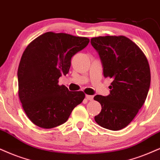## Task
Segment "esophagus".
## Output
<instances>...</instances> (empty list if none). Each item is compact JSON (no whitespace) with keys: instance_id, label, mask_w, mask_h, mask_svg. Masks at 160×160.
<instances>
[{"instance_id":"esophagus-1","label":"esophagus","mask_w":160,"mask_h":160,"mask_svg":"<svg viewBox=\"0 0 160 160\" xmlns=\"http://www.w3.org/2000/svg\"><path fill=\"white\" fill-rule=\"evenodd\" d=\"M86 98L88 100H90V101H92L93 99V96H90V95H86Z\"/></svg>"}]
</instances>
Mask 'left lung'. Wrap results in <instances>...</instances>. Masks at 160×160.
Wrapping results in <instances>:
<instances>
[{"label":"left lung","instance_id":"8db88e82","mask_svg":"<svg viewBox=\"0 0 160 160\" xmlns=\"http://www.w3.org/2000/svg\"><path fill=\"white\" fill-rule=\"evenodd\" d=\"M97 51L105 78L113 82L107 96L96 95L102 110L95 116L98 125L111 131L125 128L145 103L151 84L148 62L141 49L123 35L90 39Z\"/></svg>","mask_w":160,"mask_h":160}]
</instances>
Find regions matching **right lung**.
<instances>
[{
  "label": "right lung",
  "mask_w": 160,
  "mask_h": 160,
  "mask_svg": "<svg viewBox=\"0 0 160 160\" xmlns=\"http://www.w3.org/2000/svg\"><path fill=\"white\" fill-rule=\"evenodd\" d=\"M90 39L66 33L47 32L25 49L18 70V96L29 120L42 128H52L68 121L72 110L85 97L59 85L68 73L71 58L88 46Z\"/></svg>",
  "instance_id": "obj_1"
}]
</instances>
